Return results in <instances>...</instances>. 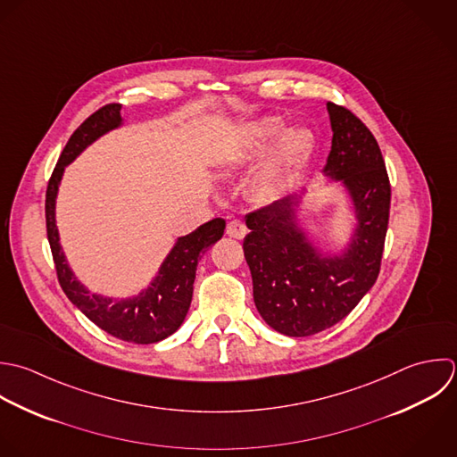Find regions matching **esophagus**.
<instances>
[{
	"label": "esophagus",
	"mask_w": 457,
	"mask_h": 457,
	"mask_svg": "<svg viewBox=\"0 0 457 457\" xmlns=\"http://www.w3.org/2000/svg\"><path fill=\"white\" fill-rule=\"evenodd\" d=\"M226 233L229 235V237H233V238H244L245 237V233H247V228H245V224L242 222V220H237V219H233V220H229L228 222V226H226Z\"/></svg>",
	"instance_id": "esophagus-1"
}]
</instances>
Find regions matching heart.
Returning <instances> with one entry per match:
<instances>
[{"instance_id":"b5f03b06","label":"heart","mask_w":457,"mask_h":457,"mask_svg":"<svg viewBox=\"0 0 457 457\" xmlns=\"http://www.w3.org/2000/svg\"><path fill=\"white\" fill-rule=\"evenodd\" d=\"M249 145L258 151L270 144L276 137L267 162L253 179L254 199L265 203L276 199L288 178L292 169L306 156L312 147V133L304 128H294L283 133V120L279 117H262L249 126Z\"/></svg>"}]
</instances>
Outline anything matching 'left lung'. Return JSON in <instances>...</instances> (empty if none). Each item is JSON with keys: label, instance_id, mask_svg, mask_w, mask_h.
Masks as SVG:
<instances>
[{"label": "left lung", "instance_id": "obj_1", "mask_svg": "<svg viewBox=\"0 0 457 457\" xmlns=\"http://www.w3.org/2000/svg\"><path fill=\"white\" fill-rule=\"evenodd\" d=\"M333 144L324 172L353 197L358 231L342 258H319L295 224L294 199L245 215L244 254L254 304L287 337H312L345 319L374 287L385 251L392 187L372 131L345 106L328 103Z\"/></svg>", "mask_w": 457, "mask_h": 457}]
</instances>
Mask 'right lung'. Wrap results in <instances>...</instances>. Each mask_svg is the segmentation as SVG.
<instances>
[{
    "label": "right lung",
    "mask_w": 457,
    "mask_h": 457,
    "mask_svg": "<svg viewBox=\"0 0 457 457\" xmlns=\"http://www.w3.org/2000/svg\"><path fill=\"white\" fill-rule=\"evenodd\" d=\"M120 124V104L110 103L88 115L67 140L46 188V229L58 283L69 301L97 328L129 344H156L170 337L185 320L194 294L195 269L201 256L222 238L226 220L217 217L178 240L156 279L138 297L112 301L88 294L65 263L54 224V199L63 167L90 142Z\"/></svg>",
    "instance_id": "obj_1"
}]
</instances>
